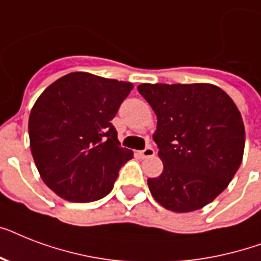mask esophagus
<instances>
[{"label":"esophagus","mask_w":261,"mask_h":261,"mask_svg":"<svg viewBox=\"0 0 261 261\" xmlns=\"http://www.w3.org/2000/svg\"><path fill=\"white\" fill-rule=\"evenodd\" d=\"M154 154H155V151L151 146H147L146 149H143V150L139 151V155H141L142 159H149V157H153Z\"/></svg>","instance_id":"obj_1"}]
</instances>
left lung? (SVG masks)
<instances>
[{
	"instance_id": "left-lung-1",
	"label": "left lung",
	"mask_w": 261,
	"mask_h": 261,
	"mask_svg": "<svg viewBox=\"0 0 261 261\" xmlns=\"http://www.w3.org/2000/svg\"><path fill=\"white\" fill-rule=\"evenodd\" d=\"M157 115L153 139L164 171L147 178L155 202L190 213L213 202L241 165L245 128L234 101L211 84H141Z\"/></svg>"
}]
</instances>
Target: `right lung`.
<instances>
[{"label": "right lung", "instance_id": "add662e5", "mask_svg": "<svg viewBox=\"0 0 261 261\" xmlns=\"http://www.w3.org/2000/svg\"><path fill=\"white\" fill-rule=\"evenodd\" d=\"M133 84L75 71L44 89L28 122L31 153L40 177L65 200L108 195L133 151L120 147L111 120Z\"/></svg>", "mask_w": 261, "mask_h": 261}]
</instances>
